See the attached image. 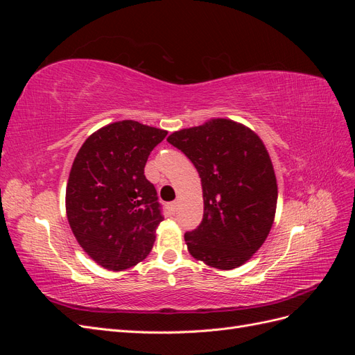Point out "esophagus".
I'll use <instances>...</instances> for the list:
<instances>
[{"mask_svg":"<svg viewBox=\"0 0 355 355\" xmlns=\"http://www.w3.org/2000/svg\"><path fill=\"white\" fill-rule=\"evenodd\" d=\"M176 209H178V202H176V201H173V202H170V204H168V211H170V214H175Z\"/></svg>","mask_w":355,"mask_h":355,"instance_id":"obj_1","label":"esophagus"}]
</instances>
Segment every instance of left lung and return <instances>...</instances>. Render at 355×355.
I'll return each instance as SVG.
<instances>
[{"label": "left lung", "mask_w": 355, "mask_h": 355, "mask_svg": "<svg viewBox=\"0 0 355 355\" xmlns=\"http://www.w3.org/2000/svg\"><path fill=\"white\" fill-rule=\"evenodd\" d=\"M201 178L204 214L185 232L189 253L218 270H234L259 250L274 223L277 179L261 137L227 118L171 133Z\"/></svg>", "instance_id": "8db88e82"}]
</instances>
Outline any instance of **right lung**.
<instances>
[{
    "instance_id": "obj_1",
    "label": "right lung",
    "mask_w": 355,
    "mask_h": 355,
    "mask_svg": "<svg viewBox=\"0 0 355 355\" xmlns=\"http://www.w3.org/2000/svg\"><path fill=\"white\" fill-rule=\"evenodd\" d=\"M167 132L133 120L105 125L85 139L67 187L69 227L92 259L111 271L144 261L163 220L144 168Z\"/></svg>"
}]
</instances>
